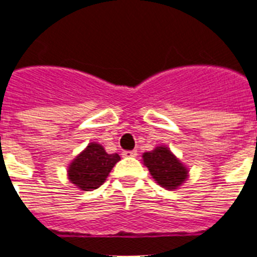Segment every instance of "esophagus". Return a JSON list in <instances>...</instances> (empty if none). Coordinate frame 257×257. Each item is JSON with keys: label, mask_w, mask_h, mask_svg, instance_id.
Returning a JSON list of instances; mask_svg holds the SVG:
<instances>
[{"label": "esophagus", "mask_w": 257, "mask_h": 257, "mask_svg": "<svg viewBox=\"0 0 257 257\" xmlns=\"http://www.w3.org/2000/svg\"><path fill=\"white\" fill-rule=\"evenodd\" d=\"M121 155H122V157H125V159H131V157L137 156V151H124Z\"/></svg>", "instance_id": "1"}]
</instances>
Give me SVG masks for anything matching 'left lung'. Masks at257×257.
<instances>
[{"label":"left lung","mask_w":257,"mask_h":257,"mask_svg":"<svg viewBox=\"0 0 257 257\" xmlns=\"http://www.w3.org/2000/svg\"><path fill=\"white\" fill-rule=\"evenodd\" d=\"M144 165L159 185L165 189H177L188 179V168L165 145L143 155Z\"/></svg>","instance_id":"obj_1"}]
</instances>
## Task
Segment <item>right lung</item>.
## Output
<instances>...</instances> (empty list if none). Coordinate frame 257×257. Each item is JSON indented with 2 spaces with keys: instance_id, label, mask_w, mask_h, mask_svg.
Returning a JSON list of instances; mask_svg holds the SVG:
<instances>
[{
  "instance_id": "right-lung-1",
  "label": "right lung",
  "mask_w": 257,
  "mask_h": 257,
  "mask_svg": "<svg viewBox=\"0 0 257 257\" xmlns=\"http://www.w3.org/2000/svg\"><path fill=\"white\" fill-rule=\"evenodd\" d=\"M120 161L117 153L109 155L102 145L90 143L68 168V179L82 191H92L102 185L116 163Z\"/></svg>"
}]
</instances>
